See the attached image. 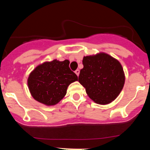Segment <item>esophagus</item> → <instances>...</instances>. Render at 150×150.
<instances>
[{
	"label": "esophagus",
	"instance_id": "34e87169",
	"mask_svg": "<svg viewBox=\"0 0 150 150\" xmlns=\"http://www.w3.org/2000/svg\"><path fill=\"white\" fill-rule=\"evenodd\" d=\"M75 74H76V75H77V76H79V75H80V70L77 69V70L75 71Z\"/></svg>",
	"mask_w": 150,
	"mask_h": 150
}]
</instances>
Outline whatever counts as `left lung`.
Returning <instances> with one entry per match:
<instances>
[{"mask_svg":"<svg viewBox=\"0 0 150 150\" xmlns=\"http://www.w3.org/2000/svg\"><path fill=\"white\" fill-rule=\"evenodd\" d=\"M79 82L95 103L108 104L119 95L125 83V74L120 62L106 53L84 56Z\"/></svg>","mask_w":150,"mask_h":150,"instance_id":"8db88e82","label":"left lung"}]
</instances>
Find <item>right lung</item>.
Instances as JSON below:
<instances>
[{
	"label": "right lung",
	"instance_id": "obj_1",
	"mask_svg": "<svg viewBox=\"0 0 150 150\" xmlns=\"http://www.w3.org/2000/svg\"><path fill=\"white\" fill-rule=\"evenodd\" d=\"M70 61L55 59L39 65L31 72L27 85L36 101L46 106L57 104L67 93L72 82L77 81L76 74L69 68Z\"/></svg>",
	"mask_w": 150,
	"mask_h": 150
}]
</instances>
